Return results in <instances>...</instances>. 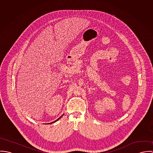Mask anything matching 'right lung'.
Returning a JSON list of instances; mask_svg holds the SVG:
<instances>
[{
    "label": "right lung",
    "mask_w": 153,
    "mask_h": 153,
    "mask_svg": "<svg viewBox=\"0 0 153 153\" xmlns=\"http://www.w3.org/2000/svg\"><path fill=\"white\" fill-rule=\"evenodd\" d=\"M64 114H63V115H61V116L59 118H58L56 120H55V121H53V122H52V123H49V124H52V123H54L56 122L58 120H59V119H60V118H61V117H62L64 115Z\"/></svg>",
    "instance_id": "right-lung-1"
}]
</instances>
